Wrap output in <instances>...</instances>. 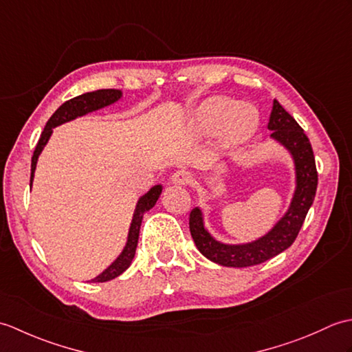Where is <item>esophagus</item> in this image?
I'll use <instances>...</instances> for the list:
<instances>
[{
  "label": "esophagus",
  "mask_w": 352,
  "mask_h": 352,
  "mask_svg": "<svg viewBox=\"0 0 352 352\" xmlns=\"http://www.w3.org/2000/svg\"><path fill=\"white\" fill-rule=\"evenodd\" d=\"M170 182L174 184H178V186H188L193 182V175L189 170H177L172 174Z\"/></svg>",
  "instance_id": "obj_1"
}]
</instances>
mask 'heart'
Masks as SVG:
<instances>
[{"label": "heart", "instance_id": "heart-1", "mask_svg": "<svg viewBox=\"0 0 352 352\" xmlns=\"http://www.w3.org/2000/svg\"><path fill=\"white\" fill-rule=\"evenodd\" d=\"M193 129L208 134L221 129L223 146H234L248 139L257 126V113L248 104H234L226 96H213L204 101L193 115Z\"/></svg>", "mask_w": 352, "mask_h": 352}]
</instances>
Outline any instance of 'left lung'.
Instances as JSON below:
<instances>
[{
	"label": "left lung",
	"instance_id": "obj_1",
	"mask_svg": "<svg viewBox=\"0 0 352 352\" xmlns=\"http://www.w3.org/2000/svg\"><path fill=\"white\" fill-rule=\"evenodd\" d=\"M267 129L272 131L271 138L281 144L294 157L296 175L294 198L290 201L287 212L271 231H267L257 241L239 245H227L216 241L204 227L203 212L199 210V207L193 208L189 216V228L193 242L204 257L221 266L246 267L260 265L287 250L295 242L315 199L318 170L310 140L294 116H290L276 100H274Z\"/></svg>",
	"mask_w": 352,
	"mask_h": 352
}]
</instances>
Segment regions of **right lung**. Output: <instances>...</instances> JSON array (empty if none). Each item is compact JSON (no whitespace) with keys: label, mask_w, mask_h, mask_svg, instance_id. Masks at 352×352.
Returning a JSON list of instances; mask_svg holds the SVG:
<instances>
[{"label":"right lung","mask_w":352,"mask_h":352,"mask_svg":"<svg viewBox=\"0 0 352 352\" xmlns=\"http://www.w3.org/2000/svg\"><path fill=\"white\" fill-rule=\"evenodd\" d=\"M121 96H122V92L118 91V89H100V91L78 95V96H76V98L63 102L62 106L54 111V115L48 119V122H47V125H45V129L41 134V139H39V142H37L33 157H32V177H30V186L33 184V177H34L37 159H39V154L42 153L43 146L47 145L48 139L51 138L52 129H56L57 125H62L65 122H69V121H72V119H76L78 116H83V115L91 113V111L110 106V104L116 102L119 98H121ZM160 193H162V184H157V186H154V188L149 189L144 197L139 198L138 204H136V210H134V214H133V221H131L130 231H129V239H126V243L124 246L122 252L119 254V257L106 269V271H102L98 276H95L94 280H91L92 283L110 281L129 269V266L131 265V261L134 258V254H136L142 218H144L145 212L151 210V208L155 206L157 199H159V197H160Z\"/></svg>","instance_id":"add662e5"}]
</instances>
